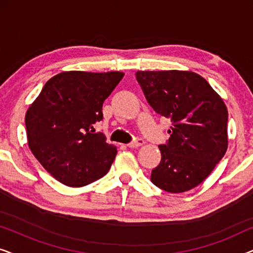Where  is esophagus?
Returning <instances> with one entry per match:
<instances>
[{
  "label": "esophagus",
  "mask_w": 253,
  "mask_h": 253,
  "mask_svg": "<svg viewBox=\"0 0 253 253\" xmlns=\"http://www.w3.org/2000/svg\"><path fill=\"white\" fill-rule=\"evenodd\" d=\"M144 144H145L144 139H141V138H137L136 140L132 141V143H130L129 145H127V146H129L130 148H137V147H139V146H141V145H144Z\"/></svg>",
  "instance_id": "34e87169"
}]
</instances>
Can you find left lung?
Listing matches in <instances>:
<instances>
[{"label": "left lung", "mask_w": 253, "mask_h": 253, "mask_svg": "<svg viewBox=\"0 0 253 253\" xmlns=\"http://www.w3.org/2000/svg\"><path fill=\"white\" fill-rule=\"evenodd\" d=\"M137 82L155 112L171 120L167 144L151 181L167 192L199 185L228 148V110L205 78L192 71H137Z\"/></svg>", "instance_id": "1"}]
</instances>
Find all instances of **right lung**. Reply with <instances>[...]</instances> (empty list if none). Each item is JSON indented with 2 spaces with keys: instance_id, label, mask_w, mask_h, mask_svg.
Returning <instances> with one entry per match:
<instances>
[{
  "instance_id": "1",
  "label": "right lung",
  "mask_w": 253,
  "mask_h": 253,
  "mask_svg": "<svg viewBox=\"0 0 253 253\" xmlns=\"http://www.w3.org/2000/svg\"><path fill=\"white\" fill-rule=\"evenodd\" d=\"M120 71H64L51 77L25 115L27 143L37 160L62 184L79 188L105 176L117 150L93 124L122 81Z\"/></svg>"
}]
</instances>
